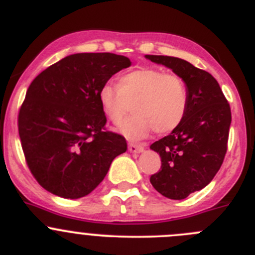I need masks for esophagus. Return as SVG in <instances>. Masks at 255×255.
<instances>
[{"label": "esophagus", "instance_id": "obj_1", "mask_svg": "<svg viewBox=\"0 0 255 255\" xmlns=\"http://www.w3.org/2000/svg\"><path fill=\"white\" fill-rule=\"evenodd\" d=\"M143 149H144V147L142 144H137V143H129L128 144V150L132 153H140L143 152Z\"/></svg>", "mask_w": 255, "mask_h": 255}]
</instances>
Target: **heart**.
<instances>
[{
  "label": "heart",
  "instance_id": "heart-1",
  "mask_svg": "<svg viewBox=\"0 0 255 255\" xmlns=\"http://www.w3.org/2000/svg\"><path fill=\"white\" fill-rule=\"evenodd\" d=\"M98 101L116 126L123 122L132 108L135 113L121 130L130 139H139L152 129L169 133L179 127L189 108V91L180 76L159 68H140L121 76L117 87L103 85Z\"/></svg>",
  "mask_w": 255,
  "mask_h": 255
}]
</instances>
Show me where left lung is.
<instances>
[{
  "instance_id": "obj_1",
  "label": "left lung",
  "mask_w": 255,
  "mask_h": 255,
  "mask_svg": "<svg viewBox=\"0 0 255 255\" xmlns=\"http://www.w3.org/2000/svg\"><path fill=\"white\" fill-rule=\"evenodd\" d=\"M148 59L169 67L189 91L184 121L169 135L150 145L160 155V169L150 175L154 189L169 199H184L211 183L228 148L231 106L216 78L177 57L153 56Z\"/></svg>"
}]
</instances>
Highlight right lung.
<instances>
[{
	"label": "right lung",
	"mask_w": 255,
	"mask_h": 255,
	"mask_svg": "<svg viewBox=\"0 0 255 255\" xmlns=\"http://www.w3.org/2000/svg\"><path fill=\"white\" fill-rule=\"evenodd\" d=\"M130 65L120 54L76 53L32 81L19 108L18 134L27 167L49 193L86 197L127 150L123 135L106 129L98 91Z\"/></svg>",
	"instance_id": "add662e5"
}]
</instances>
